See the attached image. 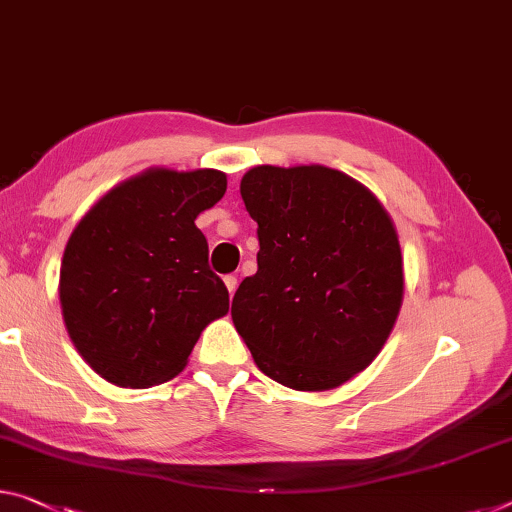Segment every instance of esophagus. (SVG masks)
I'll use <instances>...</instances> for the list:
<instances>
[{
	"label": "esophagus",
	"instance_id": "34e87169",
	"mask_svg": "<svg viewBox=\"0 0 512 512\" xmlns=\"http://www.w3.org/2000/svg\"><path fill=\"white\" fill-rule=\"evenodd\" d=\"M224 283H226V288H229V293L233 295L235 288H238V277H233V274H226Z\"/></svg>",
	"mask_w": 512,
	"mask_h": 512
}]
</instances>
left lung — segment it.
<instances>
[{"instance_id":"left-lung-1","label":"left lung","mask_w":512,"mask_h":512,"mask_svg":"<svg viewBox=\"0 0 512 512\" xmlns=\"http://www.w3.org/2000/svg\"><path fill=\"white\" fill-rule=\"evenodd\" d=\"M240 194L261 249L258 272L235 290V329L283 387H341L380 355L403 304L391 217L355 178L320 164L254 167Z\"/></svg>"}]
</instances>
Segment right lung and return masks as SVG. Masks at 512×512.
<instances>
[{
	"label": "right lung",
	"mask_w": 512,
	"mask_h": 512,
	"mask_svg": "<svg viewBox=\"0 0 512 512\" xmlns=\"http://www.w3.org/2000/svg\"><path fill=\"white\" fill-rule=\"evenodd\" d=\"M217 169H148L109 190L75 226L59 272L68 336L116 387L176 377L229 290L194 219L222 199Z\"/></svg>",
	"instance_id": "right-lung-1"
}]
</instances>
